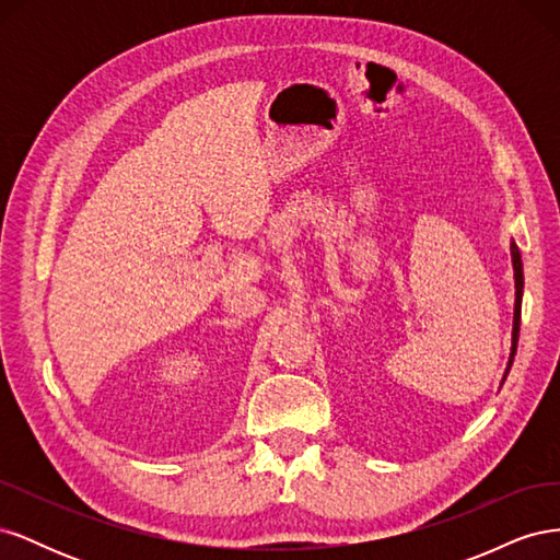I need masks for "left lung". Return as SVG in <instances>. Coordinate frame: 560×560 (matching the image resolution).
Here are the masks:
<instances>
[{"instance_id":"8db88e82","label":"left lung","mask_w":560,"mask_h":560,"mask_svg":"<svg viewBox=\"0 0 560 560\" xmlns=\"http://www.w3.org/2000/svg\"><path fill=\"white\" fill-rule=\"evenodd\" d=\"M512 264H514V280H516V303H514V334H512V358L510 366H506V374H510L514 354H516V343H518V327H521V296H523V264H521V254L516 243H512Z\"/></svg>"}]
</instances>
